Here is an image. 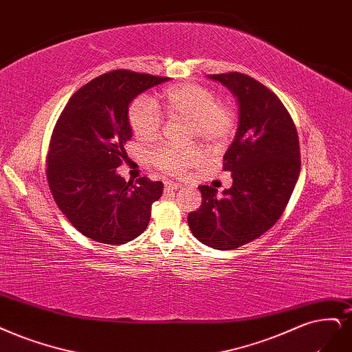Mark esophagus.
Wrapping results in <instances>:
<instances>
[{"instance_id":"obj_1","label":"esophagus","mask_w":352,"mask_h":352,"mask_svg":"<svg viewBox=\"0 0 352 352\" xmlns=\"http://www.w3.org/2000/svg\"><path fill=\"white\" fill-rule=\"evenodd\" d=\"M179 188H182V185L173 184V182H164V189L166 190H177Z\"/></svg>"}]
</instances>
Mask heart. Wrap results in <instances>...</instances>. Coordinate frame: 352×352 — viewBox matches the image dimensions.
Here are the masks:
<instances>
[{
  "label": "heart",
  "instance_id": "1",
  "mask_svg": "<svg viewBox=\"0 0 352 352\" xmlns=\"http://www.w3.org/2000/svg\"><path fill=\"white\" fill-rule=\"evenodd\" d=\"M162 99L168 115L189 120V137H197L211 147L232 137L236 126L233 107L218 100L212 90L195 82H182L164 89ZM128 118L138 140L151 141L160 134L163 116L159 104L148 96H141L131 103ZM199 159L197 147L175 148L163 145L150 154V162L157 170L173 176L186 173Z\"/></svg>",
  "mask_w": 352,
  "mask_h": 352
}]
</instances>
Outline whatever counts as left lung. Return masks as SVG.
<instances>
[{"mask_svg": "<svg viewBox=\"0 0 352 352\" xmlns=\"http://www.w3.org/2000/svg\"><path fill=\"white\" fill-rule=\"evenodd\" d=\"M208 77L239 103L236 137L223 159L233 185L223 195L198 186L202 204L188 223L201 243L230 250L258 239L283 215L300 175V145L293 119L274 91L241 72Z\"/></svg>", "mask_w": 352, "mask_h": 352, "instance_id": "obj_1", "label": "left lung"}]
</instances>
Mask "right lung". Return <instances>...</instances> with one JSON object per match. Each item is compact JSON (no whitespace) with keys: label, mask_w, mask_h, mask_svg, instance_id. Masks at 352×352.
Listing matches in <instances>:
<instances>
[{"label":"right lung","mask_w":352,"mask_h":352,"mask_svg":"<svg viewBox=\"0 0 352 352\" xmlns=\"http://www.w3.org/2000/svg\"><path fill=\"white\" fill-rule=\"evenodd\" d=\"M167 77L115 69L71 96L54 128L46 157L52 197L81 234L104 245H124L145 232L162 182L135 184L116 173L128 160L129 104Z\"/></svg>","instance_id":"add662e5"}]
</instances>
